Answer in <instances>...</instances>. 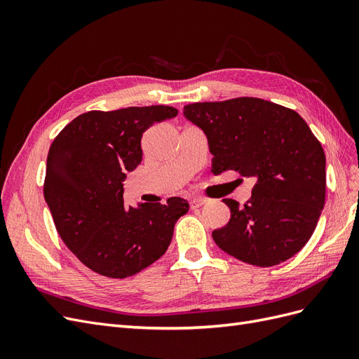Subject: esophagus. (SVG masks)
<instances>
[{
  "instance_id": "34e87169",
  "label": "esophagus",
  "mask_w": 359,
  "mask_h": 359,
  "mask_svg": "<svg viewBox=\"0 0 359 359\" xmlns=\"http://www.w3.org/2000/svg\"><path fill=\"white\" fill-rule=\"evenodd\" d=\"M205 203H206V201H205V199H201V198H194V199H191V201H190L191 210L201 208V206H202V205H205Z\"/></svg>"
}]
</instances>
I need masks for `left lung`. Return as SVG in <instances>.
Returning a JSON list of instances; mask_svg holds the SVG:
<instances>
[{"label":"left lung","instance_id":"1","mask_svg":"<svg viewBox=\"0 0 359 359\" xmlns=\"http://www.w3.org/2000/svg\"><path fill=\"white\" fill-rule=\"evenodd\" d=\"M184 116L203 130L212 172L256 178L241 208L223 199L231 220L212 232L223 252L245 264L274 266L307 244L325 205V153L307 123L289 107L238 97L184 106Z\"/></svg>","mask_w":359,"mask_h":359}]
</instances>
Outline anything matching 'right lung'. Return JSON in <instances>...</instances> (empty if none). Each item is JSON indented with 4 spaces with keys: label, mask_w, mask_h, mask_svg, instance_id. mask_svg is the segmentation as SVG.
<instances>
[{
    "label": "right lung",
    "mask_w": 359,
    "mask_h": 359,
    "mask_svg": "<svg viewBox=\"0 0 359 359\" xmlns=\"http://www.w3.org/2000/svg\"><path fill=\"white\" fill-rule=\"evenodd\" d=\"M178 115L172 106L90 111L76 116L49 148L43 193L61 240L94 273L126 278L168 250L189 202L126 206V172L142 161L140 139L154 123Z\"/></svg>",
    "instance_id": "obj_1"
}]
</instances>
